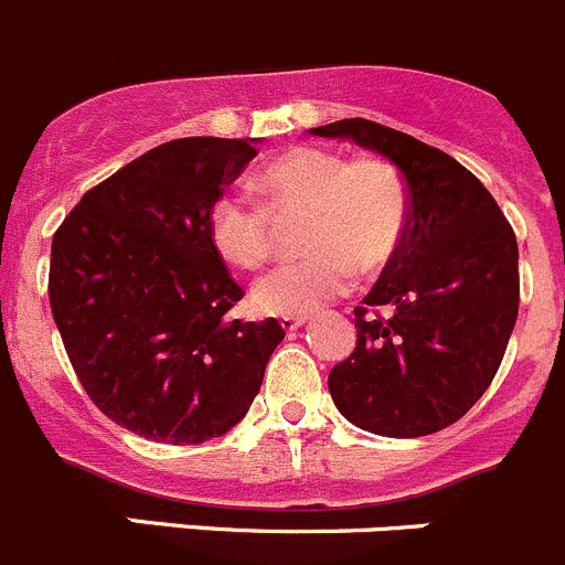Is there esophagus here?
<instances>
[{
  "mask_svg": "<svg viewBox=\"0 0 565 565\" xmlns=\"http://www.w3.org/2000/svg\"><path fill=\"white\" fill-rule=\"evenodd\" d=\"M302 324H305V316H282V319H279V327H282L286 332L299 330Z\"/></svg>",
  "mask_w": 565,
  "mask_h": 565,
  "instance_id": "obj_1",
  "label": "esophagus"
}]
</instances>
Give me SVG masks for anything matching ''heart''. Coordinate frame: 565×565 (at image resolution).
<instances>
[{"instance_id": "obj_1", "label": "heart", "mask_w": 565, "mask_h": 565, "mask_svg": "<svg viewBox=\"0 0 565 565\" xmlns=\"http://www.w3.org/2000/svg\"><path fill=\"white\" fill-rule=\"evenodd\" d=\"M263 205L224 193L207 216L211 244L224 260L260 268L277 246V224L302 216L299 249L260 277L252 305L268 316H310L352 286L354 271L377 274L411 230V191L402 171L380 154L343 158L330 149L294 147L257 174Z\"/></svg>"}]
</instances>
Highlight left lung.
Wrapping results in <instances>:
<instances>
[{
    "mask_svg": "<svg viewBox=\"0 0 565 565\" xmlns=\"http://www.w3.org/2000/svg\"><path fill=\"white\" fill-rule=\"evenodd\" d=\"M310 132L374 149L411 191V230L354 308L358 343L332 366V402L385 438L438 433L486 394L508 349L519 316L513 227L466 166L407 132L369 118Z\"/></svg>",
    "mask_w": 565,
    "mask_h": 565,
    "instance_id": "obj_1",
    "label": "left lung"
}]
</instances>
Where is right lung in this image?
I'll return each instance as SVG.
<instances>
[{
    "mask_svg": "<svg viewBox=\"0 0 565 565\" xmlns=\"http://www.w3.org/2000/svg\"><path fill=\"white\" fill-rule=\"evenodd\" d=\"M257 149L177 138L85 191L52 238L50 305L85 394L160 444L218 438L249 411L286 330L227 319L244 288L207 216Z\"/></svg>",
    "mask_w": 565,
    "mask_h": 565,
    "instance_id": "1",
    "label": "right lung"
}]
</instances>
